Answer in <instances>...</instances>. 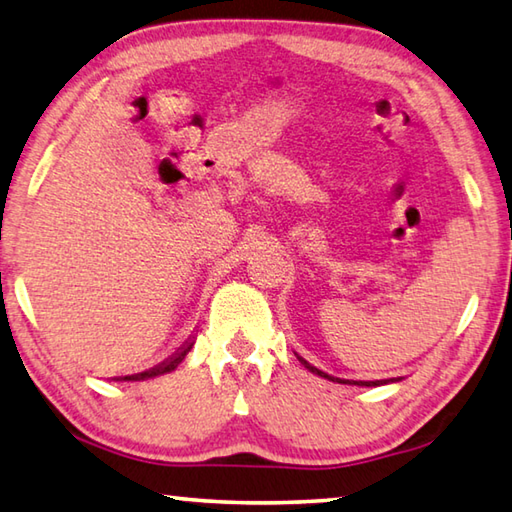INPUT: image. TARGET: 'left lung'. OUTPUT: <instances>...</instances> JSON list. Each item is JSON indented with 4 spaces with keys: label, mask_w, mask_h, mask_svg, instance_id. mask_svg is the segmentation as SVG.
Returning a JSON list of instances; mask_svg holds the SVG:
<instances>
[{
    "label": "left lung",
    "mask_w": 512,
    "mask_h": 512,
    "mask_svg": "<svg viewBox=\"0 0 512 512\" xmlns=\"http://www.w3.org/2000/svg\"><path fill=\"white\" fill-rule=\"evenodd\" d=\"M301 360V357H299ZM303 362V366H306V369H310L312 373H317V375H321V378H328V380H335V378H330L328 373H324V371H319V369H315V366H310L306 360H301ZM337 382H342V384H362V387H375V384H382V380H375V382H344V380H339L337 378Z\"/></svg>",
    "instance_id": "left-lung-1"
}]
</instances>
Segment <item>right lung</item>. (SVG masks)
Listing matches in <instances>:
<instances>
[{"label":"right lung","mask_w":512,"mask_h":512,"mask_svg":"<svg viewBox=\"0 0 512 512\" xmlns=\"http://www.w3.org/2000/svg\"><path fill=\"white\" fill-rule=\"evenodd\" d=\"M191 348H193V342H186L182 348H179V351H177L173 357H168L166 362H161L159 366H155V369L143 371V373H137V375H125L123 380H128V382H134V380H146V378H155V375H161V373L173 371V369H177V364L184 360L186 353L191 351Z\"/></svg>","instance_id":"1"}]
</instances>
